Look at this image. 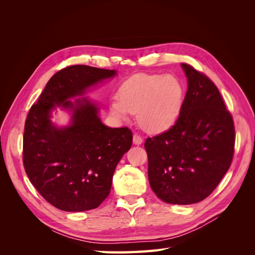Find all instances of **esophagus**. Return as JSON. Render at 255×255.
Listing matches in <instances>:
<instances>
[{"label": "esophagus", "mask_w": 255, "mask_h": 255, "mask_svg": "<svg viewBox=\"0 0 255 255\" xmlns=\"http://www.w3.org/2000/svg\"><path fill=\"white\" fill-rule=\"evenodd\" d=\"M133 142H134V144H137V145L141 144V143H142V138H141V136H139L138 134H135L134 137H133Z\"/></svg>", "instance_id": "34e87169"}]
</instances>
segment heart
Returning <instances> with one entry per match:
<instances>
[{
    "instance_id": "obj_1",
    "label": "heart",
    "mask_w": 255,
    "mask_h": 255,
    "mask_svg": "<svg viewBox=\"0 0 255 255\" xmlns=\"http://www.w3.org/2000/svg\"><path fill=\"white\" fill-rule=\"evenodd\" d=\"M184 88L173 74L138 73L120 86L119 97L111 101L114 117L126 120L137 113L140 127L152 133L170 128L180 117Z\"/></svg>"
}]
</instances>
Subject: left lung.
<instances>
[{"label":"left lung","instance_id":"8db88e82","mask_svg":"<svg viewBox=\"0 0 255 255\" xmlns=\"http://www.w3.org/2000/svg\"><path fill=\"white\" fill-rule=\"evenodd\" d=\"M188 88L180 117L166 132L146 138L152 190L166 203L202 201L217 187L232 163L233 118L218 88L203 73L181 65Z\"/></svg>","mask_w":255,"mask_h":255}]
</instances>
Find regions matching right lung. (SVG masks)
Masks as SVG:
<instances>
[{"label": "right lung", "instance_id": "right-lung-1", "mask_svg": "<svg viewBox=\"0 0 255 255\" xmlns=\"http://www.w3.org/2000/svg\"><path fill=\"white\" fill-rule=\"evenodd\" d=\"M116 75V70L85 65L61 69L30 107L23 165L38 192L61 211L84 212L101 204L110 195L116 167L132 145L130 129L103 125L99 105L84 97ZM56 107L71 113L69 125L51 122Z\"/></svg>", "mask_w": 255, "mask_h": 255}]
</instances>
